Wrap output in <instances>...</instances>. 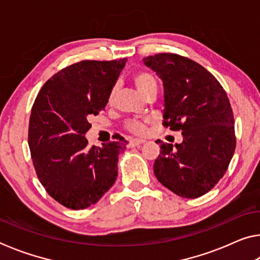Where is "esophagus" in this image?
Listing matches in <instances>:
<instances>
[{
  "label": "esophagus",
  "instance_id": "1",
  "mask_svg": "<svg viewBox=\"0 0 260 260\" xmlns=\"http://www.w3.org/2000/svg\"><path fill=\"white\" fill-rule=\"evenodd\" d=\"M144 141L143 140H130L129 141V147L134 148V147H138V145L143 144Z\"/></svg>",
  "mask_w": 260,
  "mask_h": 260
}]
</instances>
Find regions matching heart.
<instances>
[{
	"mask_svg": "<svg viewBox=\"0 0 260 260\" xmlns=\"http://www.w3.org/2000/svg\"><path fill=\"white\" fill-rule=\"evenodd\" d=\"M134 83H135V86L137 87V90L140 91L142 94H144L150 87L156 86L155 78L152 77L150 73L144 72V71H141V72H137L136 74H135ZM115 94H116V87H113L109 94L110 103L113 101ZM127 129H129L130 131H133V133H135V134H142L144 131V126H143V124H141L138 122H133V123L127 124Z\"/></svg>",
	"mask_w": 260,
	"mask_h": 260,
	"instance_id": "obj_1",
	"label": "heart"
}]
</instances>
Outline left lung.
I'll list each match as a JSON object with an SVG mask.
<instances>
[{"label": "left lung", "instance_id": "obj_1", "mask_svg": "<svg viewBox=\"0 0 260 260\" xmlns=\"http://www.w3.org/2000/svg\"><path fill=\"white\" fill-rule=\"evenodd\" d=\"M143 61L163 83V124L182 131L183 138L175 145L159 143L156 179L179 197H201L223 176L236 149L226 92L207 70L184 56L161 53Z\"/></svg>", "mask_w": 260, "mask_h": 260}]
</instances>
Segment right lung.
<instances>
[{
    "mask_svg": "<svg viewBox=\"0 0 260 260\" xmlns=\"http://www.w3.org/2000/svg\"><path fill=\"white\" fill-rule=\"evenodd\" d=\"M127 60L84 61L59 71L45 83L29 118L28 145L39 180L51 197L71 209L99 201L118 175L123 137L87 148L88 118L105 109Z\"/></svg>",
    "mask_w": 260,
    "mask_h": 260,
    "instance_id": "1",
    "label": "right lung"
}]
</instances>
